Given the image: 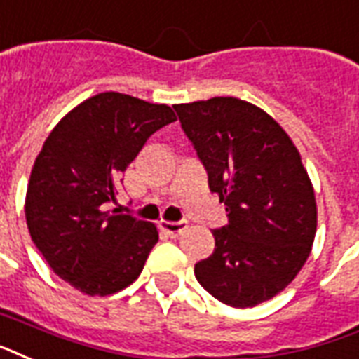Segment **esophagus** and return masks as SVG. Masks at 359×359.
<instances>
[{"label": "esophagus", "instance_id": "1", "mask_svg": "<svg viewBox=\"0 0 359 359\" xmlns=\"http://www.w3.org/2000/svg\"><path fill=\"white\" fill-rule=\"evenodd\" d=\"M160 228L169 235V237H179L186 231L188 228V222L186 220H179V222H161Z\"/></svg>", "mask_w": 359, "mask_h": 359}]
</instances>
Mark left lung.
Masks as SVG:
<instances>
[{
  "mask_svg": "<svg viewBox=\"0 0 359 359\" xmlns=\"http://www.w3.org/2000/svg\"><path fill=\"white\" fill-rule=\"evenodd\" d=\"M220 196L228 224L194 267L198 283L229 307H254L283 292L307 262L316 201L286 131L252 103L212 97L173 105Z\"/></svg>",
  "mask_w": 359,
  "mask_h": 359,
  "instance_id": "1",
  "label": "left lung"
}]
</instances>
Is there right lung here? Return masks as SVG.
I'll use <instances>...</instances> for the list:
<instances>
[{"mask_svg": "<svg viewBox=\"0 0 359 359\" xmlns=\"http://www.w3.org/2000/svg\"><path fill=\"white\" fill-rule=\"evenodd\" d=\"M175 120L171 107L105 92L46 137L27 184V229L52 271L82 294H114L143 271L158 229L105 205L147 139Z\"/></svg>", "mask_w": 359, "mask_h": 359, "instance_id": "add662e5", "label": "right lung"}]
</instances>
